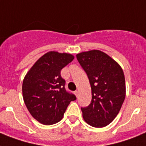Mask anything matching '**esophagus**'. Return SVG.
Listing matches in <instances>:
<instances>
[{
    "mask_svg": "<svg viewBox=\"0 0 146 146\" xmlns=\"http://www.w3.org/2000/svg\"><path fill=\"white\" fill-rule=\"evenodd\" d=\"M75 95H76V97H78V96H79V92L76 91L75 92Z\"/></svg>",
    "mask_w": 146,
    "mask_h": 146,
    "instance_id": "34e87169",
    "label": "esophagus"
}]
</instances>
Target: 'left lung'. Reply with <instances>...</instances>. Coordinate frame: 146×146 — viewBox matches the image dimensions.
<instances>
[{
	"label": "left lung",
	"instance_id": "left-lung-1",
	"mask_svg": "<svg viewBox=\"0 0 146 146\" xmlns=\"http://www.w3.org/2000/svg\"><path fill=\"white\" fill-rule=\"evenodd\" d=\"M76 58L92 89L91 104L81 108L83 119L92 127H106L117 117L125 99L123 71L117 62L99 50L81 52Z\"/></svg>",
	"mask_w": 146,
	"mask_h": 146
}]
</instances>
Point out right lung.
Here are the masks:
<instances>
[{
	"instance_id": "obj_1",
	"label": "right lung",
	"mask_w": 146,
	"mask_h": 146,
	"mask_svg": "<svg viewBox=\"0 0 146 146\" xmlns=\"http://www.w3.org/2000/svg\"><path fill=\"white\" fill-rule=\"evenodd\" d=\"M74 59L67 53L49 51L40 57L26 73L23 82V97L35 120L44 125L59 122L69 104L76 99L66 91L60 76L64 66Z\"/></svg>"
}]
</instances>
